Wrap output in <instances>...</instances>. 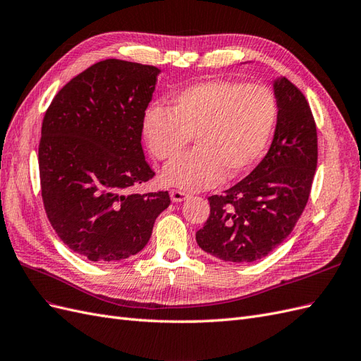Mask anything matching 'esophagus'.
Wrapping results in <instances>:
<instances>
[{
	"mask_svg": "<svg viewBox=\"0 0 361 361\" xmlns=\"http://www.w3.org/2000/svg\"><path fill=\"white\" fill-rule=\"evenodd\" d=\"M171 200H172V202H181V201H184V200H188L189 198V195L188 193H184V192H181V190H171Z\"/></svg>",
	"mask_w": 361,
	"mask_h": 361,
	"instance_id": "esophagus-1",
	"label": "esophagus"
}]
</instances>
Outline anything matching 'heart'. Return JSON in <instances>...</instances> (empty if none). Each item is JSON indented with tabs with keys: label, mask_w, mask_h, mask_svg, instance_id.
<instances>
[{
	"label": "heart",
	"mask_w": 361,
	"mask_h": 361,
	"mask_svg": "<svg viewBox=\"0 0 361 361\" xmlns=\"http://www.w3.org/2000/svg\"><path fill=\"white\" fill-rule=\"evenodd\" d=\"M278 116L274 92L262 85L212 80L172 97V110L149 106L142 131L152 156L169 161L195 136V151L173 160L161 181L184 190H201L248 171L263 154Z\"/></svg>",
	"instance_id": "b5f03b06"
}]
</instances>
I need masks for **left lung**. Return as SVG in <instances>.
<instances>
[{"mask_svg":"<svg viewBox=\"0 0 361 361\" xmlns=\"http://www.w3.org/2000/svg\"><path fill=\"white\" fill-rule=\"evenodd\" d=\"M272 87L278 116L269 151L248 177L209 198L210 216L197 233L200 248L224 262L250 263L274 251L292 233L310 195L317 164L310 106L284 77Z\"/></svg>","mask_w":361,"mask_h":361,"instance_id":"obj_1","label":"left lung"}]
</instances>
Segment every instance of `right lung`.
I'll list each match as a JSON object with an SVG mask.
<instances>
[{
    "label": "right lung",
    "instance_id": "right-lung-1",
    "mask_svg": "<svg viewBox=\"0 0 361 361\" xmlns=\"http://www.w3.org/2000/svg\"><path fill=\"white\" fill-rule=\"evenodd\" d=\"M160 69L107 59L61 89L48 107L39 172L48 219L90 262H119L148 243L168 192L133 193L154 177L142 149V119Z\"/></svg>",
    "mask_w": 361,
    "mask_h": 361
}]
</instances>
